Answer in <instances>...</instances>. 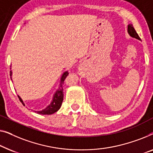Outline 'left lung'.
<instances>
[{
  "instance_id": "1",
  "label": "left lung",
  "mask_w": 153,
  "mask_h": 153,
  "mask_svg": "<svg viewBox=\"0 0 153 153\" xmlns=\"http://www.w3.org/2000/svg\"><path fill=\"white\" fill-rule=\"evenodd\" d=\"M128 34H130V36H132L133 38H135L137 39H139L140 40L141 39L139 37L138 34L137 33L136 30H135L134 27H133L132 24H129L128 26Z\"/></svg>"
}]
</instances>
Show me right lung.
<instances>
[{
    "label": "right lung",
    "mask_w": 153,
    "mask_h": 153,
    "mask_svg": "<svg viewBox=\"0 0 153 153\" xmlns=\"http://www.w3.org/2000/svg\"><path fill=\"white\" fill-rule=\"evenodd\" d=\"M68 71H65L62 74L61 77V79H60L59 82V87L57 91H55V93L53 95V100L51 101V104L48 105L46 108L42 109V110L40 111H34V112L39 114H43V115H50L52 114H54L56 111L59 110L60 107H61L62 101H63L64 98V92H63V87H64V79H66V77L68 76ZM12 71H10V76H11V79H12ZM19 100L24 105L23 103L22 99L20 97V96H18Z\"/></svg>",
    "instance_id": "right-lung-1"
}]
</instances>
